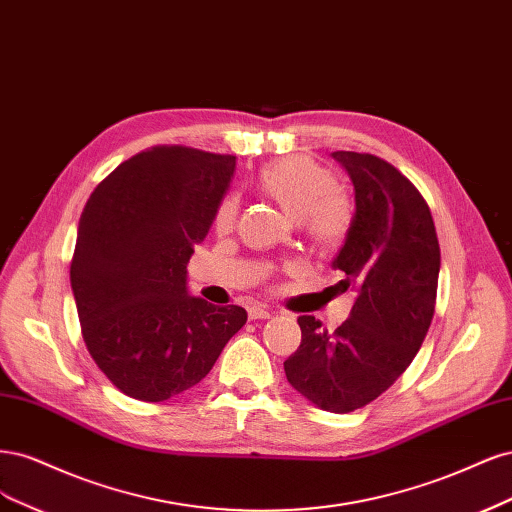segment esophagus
<instances>
[{"mask_svg":"<svg viewBox=\"0 0 512 512\" xmlns=\"http://www.w3.org/2000/svg\"><path fill=\"white\" fill-rule=\"evenodd\" d=\"M270 317H272V312H270L266 306L253 304V306L249 308V319H270Z\"/></svg>","mask_w":512,"mask_h":512,"instance_id":"esophagus-1","label":"esophagus"}]
</instances>
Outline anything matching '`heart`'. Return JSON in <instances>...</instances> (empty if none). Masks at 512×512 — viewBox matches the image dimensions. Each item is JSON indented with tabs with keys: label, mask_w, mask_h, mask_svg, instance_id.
Masks as SVG:
<instances>
[{
	"label": "heart",
	"mask_w": 512,
	"mask_h": 512,
	"mask_svg": "<svg viewBox=\"0 0 512 512\" xmlns=\"http://www.w3.org/2000/svg\"><path fill=\"white\" fill-rule=\"evenodd\" d=\"M291 221H298L308 242L321 253H334L344 244L353 225V208L338 191V180L308 157H285L263 168L255 180ZM238 204L225 197L217 210V229L229 232L236 223Z\"/></svg>",
	"instance_id": "heart-1"
}]
</instances>
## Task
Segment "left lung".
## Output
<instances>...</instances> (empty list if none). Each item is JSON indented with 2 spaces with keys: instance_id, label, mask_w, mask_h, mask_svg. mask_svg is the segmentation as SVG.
Segmentation results:
<instances>
[{
  "instance_id": "left-lung-1",
  "label": "left lung",
  "mask_w": 512,
  "mask_h": 512,
  "mask_svg": "<svg viewBox=\"0 0 512 512\" xmlns=\"http://www.w3.org/2000/svg\"><path fill=\"white\" fill-rule=\"evenodd\" d=\"M332 157L355 187V217L334 268L355 291L334 332L300 317L302 342L287 361L293 389L323 410L353 412L387 391L415 359L430 329L440 272L434 219L419 189L389 161L353 151Z\"/></svg>"
}]
</instances>
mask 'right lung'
<instances>
[{"instance_id":"right-lung-1","label":"right lung","mask_w":512,"mask_h":512,"mask_svg":"<svg viewBox=\"0 0 512 512\" xmlns=\"http://www.w3.org/2000/svg\"><path fill=\"white\" fill-rule=\"evenodd\" d=\"M236 157L163 144L123 161L80 214L70 266L82 338L110 383L142 402L197 385L246 323L187 291V263Z\"/></svg>"}]
</instances>
